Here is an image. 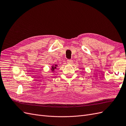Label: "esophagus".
Returning <instances> with one entry per match:
<instances>
[{
    "mask_svg": "<svg viewBox=\"0 0 126 126\" xmlns=\"http://www.w3.org/2000/svg\"><path fill=\"white\" fill-rule=\"evenodd\" d=\"M67 62V63H68L71 64V63H72V62H73V61H72V60H71V59H68Z\"/></svg>",
    "mask_w": 126,
    "mask_h": 126,
    "instance_id": "1",
    "label": "esophagus"
}]
</instances>
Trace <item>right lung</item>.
Masks as SVG:
<instances>
[{
    "label": "right lung",
    "instance_id": "add662e5",
    "mask_svg": "<svg viewBox=\"0 0 126 126\" xmlns=\"http://www.w3.org/2000/svg\"><path fill=\"white\" fill-rule=\"evenodd\" d=\"M57 64H55V66H52V68H51V70H52V71H54V70L55 69H56V67H57Z\"/></svg>",
    "mask_w": 126,
    "mask_h": 126
}]
</instances>
